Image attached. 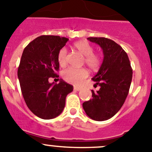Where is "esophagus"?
Listing matches in <instances>:
<instances>
[{
  "label": "esophagus",
  "instance_id": "obj_1",
  "mask_svg": "<svg viewBox=\"0 0 152 152\" xmlns=\"http://www.w3.org/2000/svg\"><path fill=\"white\" fill-rule=\"evenodd\" d=\"M73 89H74V91H80V90H81V88H80V87H76V86H75L74 88H73Z\"/></svg>",
  "mask_w": 152,
  "mask_h": 152
}]
</instances>
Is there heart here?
I'll return each instance as SVG.
<instances>
[{
    "instance_id": "1",
    "label": "heart",
    "mask_w": 152,
    "mask_h": 152,
    "mask_svg": "<svg viewBox=\"0 0 152 152\" xmlns=\"http://www.w3.org/2000/svg\"><path fill=\"white\" fill-rule=\"evenodd\" d=\"M76 50L84 56V62L91 70H96L101 64V57L98 53H94V48L87 42H79L74 44ZM58 61L61 66H64L67 63V50L62 48L58 53ZM62 77L69 83L79 85L83 82L88 76V71L84 67L75 68L69 67L64 69L61 73Z\"/></svg>"
}]
</instances>
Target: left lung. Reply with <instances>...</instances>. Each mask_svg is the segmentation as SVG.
Listing matches in <instances>:
<instances>
[{
  "label": "left lung",
  "mask_w": 152,
  "mask_h": 152,
  "mask_svg": "<svg viewBox=\"0 0 152 152\" xmlns=\"http://www.w3.org/2000/svg\"><path fill=\"white\" fill-rule=\"evenodd\" d=\"M88 39L101 47L104 58L99 71L92 78L99 90L96 92L92 90V99L85 102L82 106L90 118L104 121L115 115L124 104L133 72L129 56L120 45L103 37Z\"/></svg>",
  "instance_id": "1"
}]
</instances>
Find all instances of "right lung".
<instances>
[{"label": "right lung", "instance_id": "1", "mask_svg": "<svg viewBox=\"0 0 152 152\" xmlns=\"http://www.w3.org/2000/svg\"><path fill=\"white\" fill-rule=\"evenodd\" d=\"M68 40L58 35H41L22 53L18 68L20 90L27 107L39 118L58 117L65 106L66 96L73 90V85L62 79L58 84L48 80L58 77V53Z\"/></svg>", "mask_w": 152, "mask_h": 152}]
</instances>
